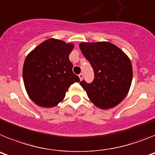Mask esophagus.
I'll use <instances>...</instances> for the list:
<instances>
[{
	"instance_id": "34e87169",
	"label": "esophagus",
	"mask_w": 155,
	"mask_h": 155,
	"mask_svg": "<svg viewBox=\"0 0 155 155\" xmlns=\"http://www.w3.org/2000/svg\"><path fill=\"white\" fill-rule=\"evenodd\" d=\"M78 77H79V78H80V80L81 81L82 79H83V78H84V74H82V73H81L80 74L78 75Z\"/></svg>"
}]
</instances>
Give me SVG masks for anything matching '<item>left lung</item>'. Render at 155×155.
Returning <instances> with one entry per match:
<instances>
[{
	"label": "left lung",
	"mask_w": 155,
	"mask_h": 155,
	"mask_svg": "<svg viewBox=\"0 0 155 155\" xmlns=\"http://www.w3.org/2000/svg\"><path fill=\"white\" fill-rule=\"evenodd\" d=\"M80 49L94 70V81L80 82L87 97L97 107L113 108L127 96L133 78L130 60L109 42H81Z\"/></svg>",
	"instance_id": "left-lung-1"
}]
</instances>
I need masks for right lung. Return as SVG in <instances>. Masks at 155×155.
<instances>
[{"label":"right lung","instance_id":"1","mask_svg":"<svg viewBox=\"0 0 155 155\" xmlns=\"http://www.w3.org/2000/svg\"><path fill=\"white\" fill-rule=\"evenodd\" d=\"M73 48L72 43L49 39L28 54L23 66V81L28 96L36 105L56 106L70 86L80 81L69 60Z\"/></svg>","mask_w":155,"mask_h":155}]
</instances>
